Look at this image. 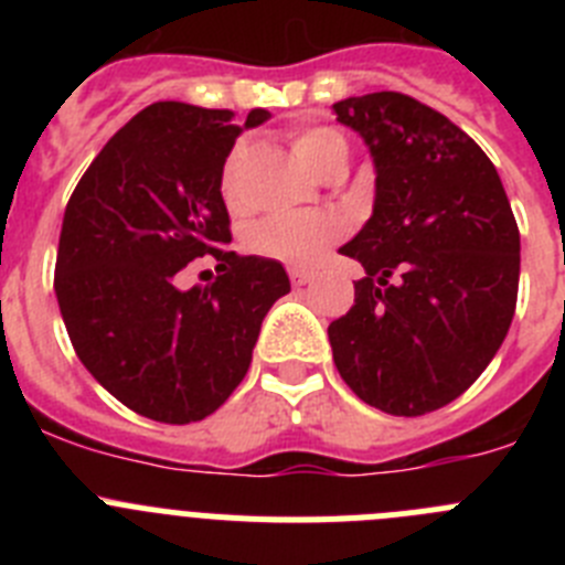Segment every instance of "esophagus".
Masks as SVG:
<instances>
[{
	"mask_svg": "<svg viewBox=\"0 0 565 565\" xmlns=\"http://www.w3.org/2000/svg\"><path fill=\"white\" fill-rule=\"evenodd\" d=\"M288 277H291L294 288H302V286H308V282H311V274L302 271V268H291V271H288Z\"/></svg>",
	"mask_w": 565,
	"mask_h": 565,
	"instance_id": "1",
	"label": "esophagus"
}]
</instances>
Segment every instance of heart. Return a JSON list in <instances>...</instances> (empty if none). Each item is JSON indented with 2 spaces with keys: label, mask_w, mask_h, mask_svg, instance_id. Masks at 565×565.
<instances>
[{
  "label": "heart",
  "mask_w": 565,
  "mask_h": 565,
  "mask_svg": "<svg viewBox=\"0 0 565 565\" xmlns=\"http://www.w3.org/2000/svg\"><path fill=\"white\" fill-rule=\"evenodd\" d=\"M294 152L313 174L337 161L348 163V141L331 127H308L294 135ZM239 161L243 147L234 149L223 167L221 186L228 203L237 201ZM342 221L331 212H279L254 226L252 246L263 257L279 259L288 266H313L342 237Z\"/></svg>",
  "instance_id": "b5f03b06"
}]
</instances>
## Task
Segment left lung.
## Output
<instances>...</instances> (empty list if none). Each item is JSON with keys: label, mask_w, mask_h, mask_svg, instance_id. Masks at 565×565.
<instances>
[{"label": "left lung", "mask_w": 565, "mask_h": 565, "mask_svg": "<svg viewBox=\"0 0 565 565\" xmlns=\"http://www.w3.org/2000/svg\"><path fill=\"white\" fill-rule=\"evenodd\" d=\"M376 169L371 221L339 254L356 299L328 326L339 376L364 404L424 416L461 396L507 337L521 234L498 169L447 115L402 93L333 104Z\"/></svg>", "instance_id": "1"}]
</instances>
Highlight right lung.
I'll return each instance as SVG.
<instances>
[{
  "label": "right lung",
  "instance_id": "1",
  "mask_svg": "<svg viewBox=\"0 0 565 565\" xmlns=\"http://www.w3.org/2000/svg\"><path fill=\"white\" fill-rule=\"evenodd\" d=\"M252 109L158 102L96 154L64 209L56 299L78 359L129 411L201 422L243 382L268 308L291 291L286 268L228 252L223 167ZM212 253L218 279L181 289L177 274Z\"/></svg>",
  "mask_w": 565,
  "mask_h": 565
}]
</instances>
